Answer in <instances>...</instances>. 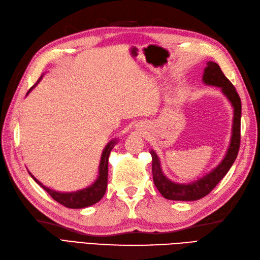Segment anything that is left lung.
<instances>
[{
    "mask_svg": "<svg viewBox=\"0 0 260 260\" xmlns=\"http://www.w3.org/2000/svg\"><path fill=\"white\" fill-rule=\"evenodd\" d=\"M202 82L205 85L219 87L222 95L228 99L233 109L230 142L220 163L202 177L188 183L175 182L167 178L163 173L160 157L154 150H150L152 156L153 182L160 193L167 200L173 201H197L204 198L211 192L231 169L236 161L240 148L241 114L242 106L239 94L232 83L224 77L219 66L214 61H207L204 68Z\"/></svg>",
    "mask_w": 260,
    "mask_h": 260,
    "instance_id": "left-lung-1",
    "label": "left lung"
}]
</instances>
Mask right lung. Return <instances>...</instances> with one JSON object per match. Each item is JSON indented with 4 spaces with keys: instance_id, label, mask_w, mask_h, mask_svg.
I'll return each mask as SVG.
<instances>
[{
    "instance_id": "1",
    "label": "right lung",
    "mask_w": 260,
    "mask_h": 260,
    "mask_svg": "<svg viewBox=\"0 0 260 260\" xmlns=\"http://www.w3.org/2000/svg\"><path fill=\"white\" fill-rule=\"evenodd\" d=\"M42 78H43V74H42V77L39 79V81L36 83V84L29 89V91L27 93V96L30 94V91L39 84ZM116 144H118V139L113 138L106 145V147L103 150L102 156H100V162H99V166H98V175H97L96 180L88 187L83 188L81 190L71 191V192L56 191V190H53L51 188L44 186L43 183L39 181L29 171H28V173L30 174L33 180H35L38 185H40L42 188H43L49 196H51L55 201H57L58 203H60L61 205L66 206V207L84 208V207H87L90 205H94L97 202H99V201L103 199V197L106 193L107 183H108L109 155H110L111 150L113 149V147Z\"/></svg>"
}]
</instances>
